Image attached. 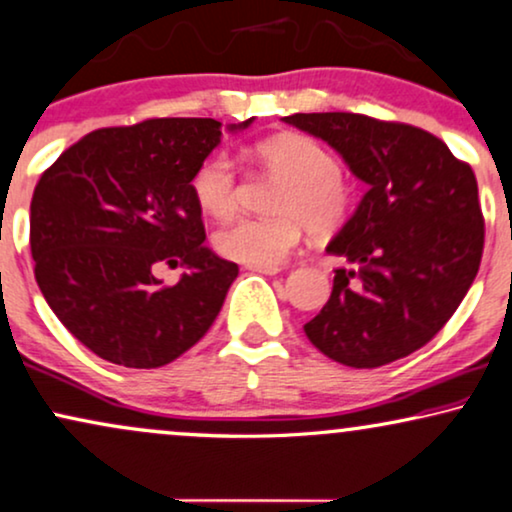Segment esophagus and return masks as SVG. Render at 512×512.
I'll return each instance as SVG.
<instances>
[{"label":"esophagus","mask_w":512,"mask_h":512,"mask_svg":"<svg viewBox=\"0 0 512 512\" xmlns=\"http://www.w3.org/2000/svg\"><path fill=\"white\" fill-rule=\"evenodd\" d=\"M247 270L261 272V275H277V272H280L277 265H247Z\"/></svg>","instance_id":"34e87169"}]
</instances>
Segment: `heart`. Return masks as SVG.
Returning a JSON list of instances; mask_svg holds the SVG:
<instances>
[{
    "instance_id": "b5f03b06",
    "label": "heart",
    "mask_w": 512,
    "mask_h": 512,
    "mask_svg": "<svg viewBox=\"0 0 512 512\" xmlns=\"http://www.w3.org/2000/svg\"><path fill=\"white\" fill-rule=\"evenodd\" d=\"M254 155L282 185L272 202L275 218H237L214 235L228 261L280 265L301 242L305 225L313 235H331L353 207V188L327 145L303 134H284L258 143ZM192 195L204 214L228 218L240 204V178L225 152H214L192 174Z\"/></svg>"
}]
</instances>
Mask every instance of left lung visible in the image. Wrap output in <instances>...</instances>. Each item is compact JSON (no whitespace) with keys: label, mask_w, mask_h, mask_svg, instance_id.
<instances>
[{"label":"left lung","mask_w":512,"mask_h":512,"mask_svg":"<svg viewBox=\"0 0 512 512\" xmlns=\"http://www.w3.org/2000/svg\"><path fill=\"white\" fill-rule=\"evenodd\" d=\"M369 185L327 251L343 256L324 308L305 324L320 353L374 369L423 348L468 294L484 249L470 164L411 124L355 112H296Z\"/></svg>","instance_id":"left-lung-1"}]
</instances>
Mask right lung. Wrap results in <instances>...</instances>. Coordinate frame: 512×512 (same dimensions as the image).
Listing matches in <instances>:
<instances>
[{
    "mask_svg": "<svg viewBox=\"0 0 512 512\" xmlns=\"http://www.w3.org/2000/svg\"><path fill=\"white\" fill-rule=\"evenodd\" d=\"M218 143L216 119H145L91 131L39 178L30 204L35 280L63 327L103 360L164 367L221 313L240 268L204 247L190 185ZM159 264L186 272L162 285Z\"/></svg>",
    "mask_w": 512,
    "mask_h": 512,
    "instance_id": "right-lung-1",
    "label": "right lung"
}]
</instances>
